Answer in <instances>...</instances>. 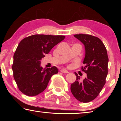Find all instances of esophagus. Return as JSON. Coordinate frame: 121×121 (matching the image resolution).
Returning a JSON list of instances; mask_svg holds the SVG:
<instances>
[{
    "instance_id": "1",
    "label": "esophagus",
    "mask_w": 121,
    "mask_h": 121,
    "mask_svg": "<svg viewBox=\"0 0 121 121\" xmlns=\"http://www.w3.org/2000/svg\"><path fill=\"white\" fill-rule=\"evenodd\" d=\"M60 71L61 73H68V71H67L66 69H61L60 70Z\"/></svg>"
}]
</instances>
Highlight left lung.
<instances>
[{"mask_svg": "<svg viewBox=\"0 0 121 121\" xmlns=\"http://www.w3.org/2000/svg\"><path fill=\"white\" fill-rule=\"evenodd\" d=\"M85 46V56L82 70L87 73L83 82L76 73V80L71 84L73 95L80 102L92 101L99 95L106 83L108 74V57L106 47L97 37L86 34L75 35Z\"/></svg>", "mask_w": 121, "mask_h": 121, "instance_id": "8db88e82", "label": "left lung"}]
</instances>
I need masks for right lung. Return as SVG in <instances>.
I'll use <instances>...</instances> for the list:
<instances>
[{"label": "right lung", "instance_id": "right-lung-1", "mask_svg": "<svg viewBox=\"0 0 121 121\" xmlns=\"http://www.w3.org/2000/svg\"><path fill=\"white\" fill-rule=\"evenodd\" d=\"M65 36L34 35L23 39L14 54L12 68L17 87L25 95L33 97L46 89L51 77L58 73L56 67L43 68L40 61Z\"/></svg>", "mask_w": 121, "mask_h": 121}]
</instances>
